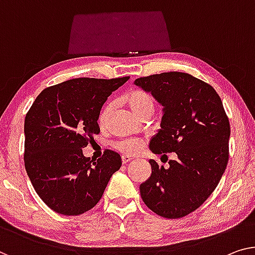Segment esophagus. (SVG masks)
<instances>
[{
	"instance_id": "34e87169",
	"label": "esophagus",
	"mask_w": 255,
	"mask_h": 255,
	"mask_svg": "<svg viewBox=\"0 0 255 255\" xmlns=\"http://www.w3.org/2000/svg\"><path fill=\"white\" fill-rule=\"evenodd\" d=\"M121 160H123L124 165H126V164H128L129 161L132 160V158L129 157V155H123V157H121Z\"/></svg>"
}]
</instances>
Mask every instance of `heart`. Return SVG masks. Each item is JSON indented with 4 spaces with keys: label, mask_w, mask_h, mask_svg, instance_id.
<instances>
[{
    "label": "heart",
    "mask_w": 255,
    "mask_h": 255,
    "mask_svg": "<svg viewBox=\"0 0 255 255\" xmlns=\"http://www.w3.org/2000/svg\"><path fill=\"white\" fill-rule=\"evenodd\" d=\"M125 102L127 105L131 109L135 116L138 118L144 115L145 112H153L154 110V98L150 93L145 90L136 89L131 90L125 95L124 97ZM112 111V104H106L105 108L102 110L100 115V121L101 125H104L108 120L110 113ZM113 147L118 150L121 153L125 154H135L138 152L142 147V143L138 139L134 138H126V139H119L113 143Z\"/></svg>",
    "instance_id": "b5f03b06"
}]
</instances>
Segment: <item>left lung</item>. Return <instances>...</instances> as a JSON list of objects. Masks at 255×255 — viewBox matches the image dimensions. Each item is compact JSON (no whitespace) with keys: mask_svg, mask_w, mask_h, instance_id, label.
<instances>
[{"mask_svg":"<svg viewBox=\"0 0 255 255\" xmlns=\"http://www.w3.org/2000/svg\"><path fill=\"white\" fill-rule=\"evenodd\" d=\"M164 106L161 129L151 139L155 154H177L169 167L150 160L151 176L139 185L144 204L166 219L195 212L214 191L229 160L230 124L211 85L183 72L135 80Z\"/></svg>","mask_w":255,"mask_h":255,"instance_id":"8db88e82","label":"left lung"}]
</instances>
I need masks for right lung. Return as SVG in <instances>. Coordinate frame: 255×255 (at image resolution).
<instances>
[{
	"label": "right lung",
	"mask_w": 255,
	"mask_h": 255,
	"mask_svg": "<svg viewBox=\"0 0 255 255\" xmlns=\"http://www.w3.org/2000/svg\"><path fill=\"white\" fill-rule=\"evenodd\" d=\"M129 77L78 78L43 89L25 117L24 162L41 199L63 215H80L96 206L121 157L106 150L86 158L82 149L101 131L102 106Z\"/></svg>",
	"instance_id": "add662e5"
}]
</instances>
